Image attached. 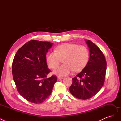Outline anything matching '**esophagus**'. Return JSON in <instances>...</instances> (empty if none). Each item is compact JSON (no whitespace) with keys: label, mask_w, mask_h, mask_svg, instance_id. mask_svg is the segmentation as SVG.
Segmentation results:
<instances>
[{"label":"esophagus","mask_w":121,"mask_h":121,"mask_svg":"<svg viewBox=\"0 0 121 121\" xmlns=\"http://www.w3.org/2000/svg\"><path fill=\"white\" fill-rule=\"evenodd\" d=\"M57 79L58 80H61V79H63L64 78L63 77H58L57 78Z\"/></svg>","instance_id":"1"}]
</instances>
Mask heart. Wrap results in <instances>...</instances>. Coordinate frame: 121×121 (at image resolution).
Returning a JSON list of instances; mask_svg holds the SVG:
<instances>
[{
    "instance_id": "heart-1",
    "label": "heart",
    "mask_w": 121,
    "mask_h": 121,
    "mask_svg": "<svg viewBox=\"0 0 121 121\" xmlns=\"http://www.w3.org/2000/svg\"><path fill=\"white\" fill-rule=\"evenodd\" d=\"M56 52H49L46 61L49 68L54 69L64 59L65 64L55 69L53 74L58 76H65L73 70L79 71L85 67L89 58V52L85 46L75 44L67 43L56 48Z\"/></svg>"
}]
</instances>
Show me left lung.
Masks as SVG:
<instances>
[{"mask_svg":"<svg viewBox=\"0 0 121 121\" xmlns=\"http://www.w3.org/2000/svg\"><path fill=\"white\" fill-rule=\"evenodd\" d=\"M89 59L83 70L73 78L69 91L76 98L87 99L97 94L104 82L107 61L101 50L90 40H85Z\"/></svg>","mask_w":121,"mask_h":121,"instance_id":"1","label":"left lung"}]
</instances>
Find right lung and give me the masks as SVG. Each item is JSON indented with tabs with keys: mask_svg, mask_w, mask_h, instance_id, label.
Listing matches in <instances>:
<instances>
[{
	"mask_svg": "<svg viewBox=\"0 0 121 121\" xmlns=\"http://www.w3.org/2000/svg\"><path fill=\"white\" fill-rule=\"evenodd\" d=\"M53 44L31 40L17 50L12 64L13 79L21 95L27 101L40 104L51 94L57 77L46 78L50 72L46 55Z\"/></svg>",
	"mask_w": 121,
	"mask_h": 121,
	"instance_id": "add662e5",
	"label": "right lung"
}]
</instances>
